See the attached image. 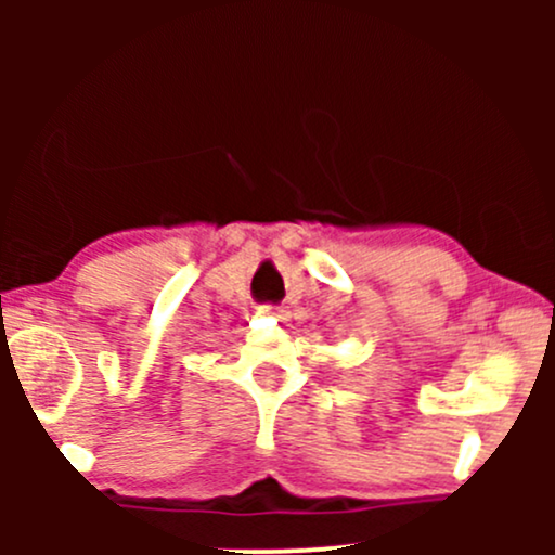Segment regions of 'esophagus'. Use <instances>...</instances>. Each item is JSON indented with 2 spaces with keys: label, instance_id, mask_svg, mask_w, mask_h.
I'll list each match as a JSON object with an SVG mask.
<instances>
[{
  "label": "esophagus",
  "instance_id": "1",
  "mask_svg": "<svg viewBox=\"0 0 555 555\" xmlns=\"http://www.w3.org/2000/svg\"><path fill=\"white\" fill-rule=\"evenodd\" d=\"M266 313L276 315V318H286V310L282 308V305H266Z\"/></svg>",
  "mask_w": 555,
  "mask_h": 555
}]
</instances>
